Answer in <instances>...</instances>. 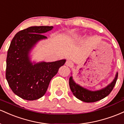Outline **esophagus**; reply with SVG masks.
Wrapping results in <instances>:
<instances>
[{"label":"esophagus","mask_w":124,"mask_h":124,"mask_svg":"<svg viewBox=\"0 0 124 124\" xmlns=\"http://www.w3.org/2000/svg\"><path fill=\"white\" fill-rule=\"evenodd\" d=\"M66 65L67 66L69 67H72L73 66V62L71 60H67L66 62Z\"/></svg>","instance_id":"esophagus-1"}]
</instances>
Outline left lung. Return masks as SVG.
<instances>
[{"label":"left lung","mask_w":124,"mask_h":124,"mask_svg":"<svg viewBox=\"0 0 124 124\" xmlns=\"http://www.w3.org/2000/svg\"><path fill=\"white\" fill-rule=\"evenodd\" d=\"M117 78L118 73L116 72L114 78L109 84L100 90L95 91L88 90L76 83L72 76L69 78V85L73 95L76 98L85 102H94L103 99L110 94L114 87Z\"/></svg>","instance_id":"8db88e82"}]
</instances>
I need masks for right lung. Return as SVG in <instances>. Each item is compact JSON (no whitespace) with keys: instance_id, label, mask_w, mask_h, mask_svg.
<instances>
[{"instance_id":"obj_1","label":"right lung","mask_w":124,"mask_h":124,"mask_svg":"<svg viewBox=\"0 0 124 124\" xmlns=\"http://www.w3.org/2000/svg\"><path fill=\"white\" fill-rule=\"evenodd\" d=\"M53 26H32L16 34L10 43L6 59V78L16 95L32 101L42 97L52 78L66 60L53 62L31 60V52L39 42L47 39L44 33Z\"/></svg>"}]
</instances>
